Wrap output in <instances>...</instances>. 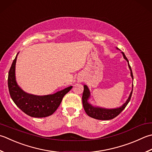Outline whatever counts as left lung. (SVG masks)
I'll return each mask as SVG.
<instances>
[{"label":"left lung","mask_w":152,"mask_h":152,"mask_svg":"<svg viewBox=\"0 0 152 152\" xmlns=\"http://www.w3.org/2000/svg\"><path fill=\"white\" fill-rule=\"evenodd\" d=\"M116 49L118 50H120L119 49L117 48V47H116ZM121 53L123 54L124 58L128 62V66H129V68L130 70V76H131L133 80V74H132L131 67H130L129 64V60H128L123 52H121ZM132 90H133V82H132V91L130 92L129 97L126 101V102L124 103L123 105L119 107L114 108V109H107V108L101 107H98V106H94L92 105L91 103L89 102V99H90V96H91L90 91V89L88 88V86L84 85V92H83V95H82L83 107H84V109L86 113H87V115L88 116H90V117L91 118H96V119H97V120H103V121L111 120L119 115L121 113L124 109V108L126 107V105H128V103H129L130 102V98H131Z\"/></svg>","instance_id":"8db88e82"}]
</instances>
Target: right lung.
Instances as JSON below:
<instances>
[{
    "mask_svg": "<svg viewBox=\"0 0 152 152\" xmlns=\"http://www.w3.org/2000/svg\"><path fill=\"white\" fill-rule=\"evenodd\" d=\"M18 53L8 72V86L12 99L18 107L31 117L43 118L51 115L60 105L64 95L72 88V86L47 96H35L27 93L17 84L16 79V63Z\"/></svg>",
    "mask_w": 152,
    "mask_h": 152,
    "instance_id": "1",
    "label": "right lung"
}]
</instances>
